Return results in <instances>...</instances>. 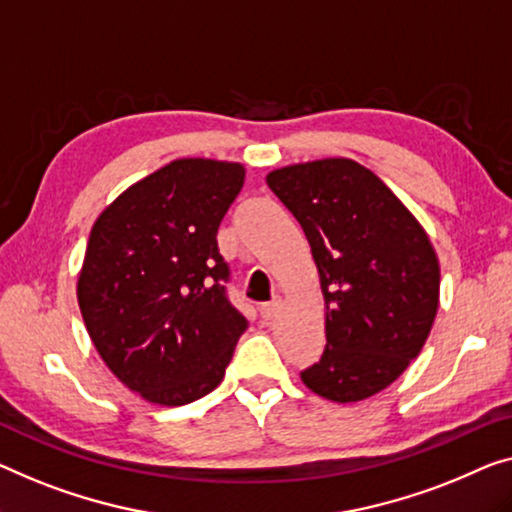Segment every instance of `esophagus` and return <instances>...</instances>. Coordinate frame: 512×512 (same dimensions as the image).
Returning a JSON list of instances; mask_svg holds the SVG:
<instances>
[{
	"label": "esophagus",
	"mask_w": 512,
	"mask_h": 512,
	"mask_svg": "<svg viewBox=\"0 0 512 512\" xmlns=\"http://www.w3.org/2000/svg\"><path fill=\"white\" fill-rule=\"evenodd\" d=\"M280 310V301H271V303H262L259 305V317L264 319V322H269V319H273L278 315Z\"/></svg>",
	"instance_id": "34e87169"
}]
</instances>
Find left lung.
<instances>
[{"label": "left lung", "instance_id": "left-lung-1", "mask_svg": "<svg viewBox=\"0 0 512 512\" xmlns=\"http://www.w3.org/2000/svg\"><path fill=\"white\" fill-rule=\"evenodd\" d=\"M266 183L301 225L326 305V347L303 384L356 402L393 384L421 354L439 308L430 239L384 181L347 158L271 172Z\"/></svg>", "mask_w": 512, "mask_h": 512}]
</instances>
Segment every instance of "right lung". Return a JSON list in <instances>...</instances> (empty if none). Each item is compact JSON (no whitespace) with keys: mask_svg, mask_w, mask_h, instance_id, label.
<instances>
[{"mask_svg":"<svg viewBox=\"0 0 512 512\" xmlns=\"http://www.w3.org/2000/svg\"><path fill=\"white\" fill-rule=\"evenodd\" d=\"M243 179L239 163L174 160L91 227L82 319L105 365L144 400L181 407L204 398L248 329L227 296L230 266L216 239Z\"/></svg>","mask_w":512,"mask_h":512,"instance_id":"obj_1","label":"right lung"}]
</instances>
